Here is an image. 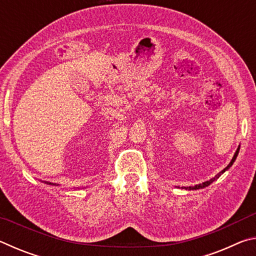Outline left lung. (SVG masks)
Instances as JSON below:
<instances>
[{"label": "left lung", "mask_w": 256, "mask_h": 256, "mask_svg": "<svg viewBox=\"0 0 256 256\" xmlns=\"http://www.w3.org/2000/svg\"><path fill=\"white\" fill-rule=\"evenodd\" d=\"M238 151H240V148H238L237 149V151H236V154H234V158L232 159V162H229V164H228V166L226 167V168H224V170L222 172H226L227 170H228V168L229 167H230L232 166V164H234V162H235V159H236V157H237V154H238ZM214 178H212V180H208V182H204V183H202V184H198V185H196V186H190V190H198V188H206V186H208V185H210L211 183H212V182H214Z\"/></svg>", "instance_id": "1"}]
</instances>
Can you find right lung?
I'll return each instance as SVG.
<instances>
[{
  "label": "right lung",
  "mask_w": 256,
  "mask_h": 256,
  "mask_svg": "<svg viewBox=\"0 0 256 256\" xmlns=\"http://www.w3.org/2000/svg\"><path fill=\"white\" fill-rule=\"evenodd\" d=\"M48 184H50V183H48Z\"/></svg>",
  "instance_id": "right-lung-1"
}]
</instances>
